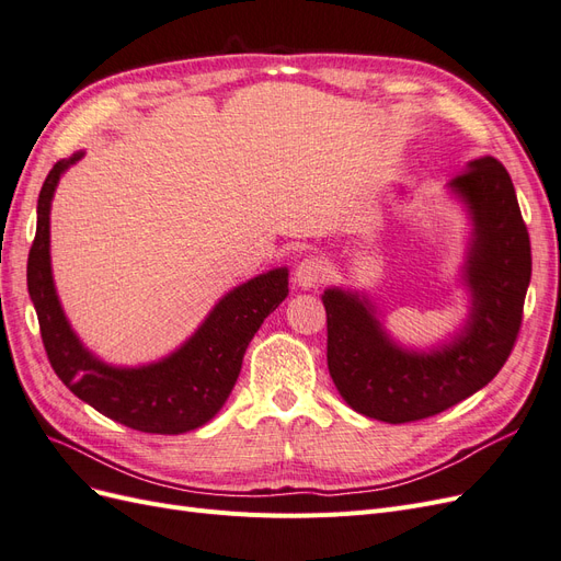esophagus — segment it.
Listing matches in <instances>:
<instances>
[{
    "label": "esophagus",
    "mask_w": 561,
    "mask_h": 561,
    "mask_svg": "<svg viewBox=\"0 0 561 561\" xmlns=\"http://www.w3.org/2000/svg\"><path fill=\"white\" fill-rule=\"evenodd\" d=\"M322 278H325V262L320 257H304L295 266V283L304 290H311Z\"/></svg>",
    "instance_id": "1"
}]
</instances>
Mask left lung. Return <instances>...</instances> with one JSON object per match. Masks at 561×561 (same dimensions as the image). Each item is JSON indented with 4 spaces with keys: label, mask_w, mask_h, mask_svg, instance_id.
I'll list each match as a JSON object with an SVG mask.
<instances>
[{
    "label": "left lung",
    "mask_w": 561,
    "mask_h": 561,
    "mask_svg": "<svg viewBox=\"0 0 561 561\" xmlns=\"http://www.w3.org/2000/svg\"><path fill=\"white\" fill-rule=\"evenodd\" d=\"M449 192L470 215L461 280L468 316L449 342L404 348L383 330L367 295L328 287L330 377L351 410L386 423H410L449 410L499 375L522 325L531 280V243L511 175L494 157L474 159Z\"/></svg>",
    "instance_id": "obj_1"
}]
</instances>
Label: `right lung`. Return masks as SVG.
<instances>
[{"mask_svg": "<svg viewBox=\"0 0 561 561\" xmlns=\"http://www.w3.org/2000/svg\"><path fill=\"white\" fill-rule=\"evenodd\" d=\"M77 151L58 161L37 201V233L27 257V293L39 318L50 367L72 393L107 419L140 433L180 435L201 428L227 402L243 355L264 318L287 297V268H271L219 299L186 342L165 358L116 367L100 360L72 330L50 271V201Z\"/></svg>", "mask_w": 561, "mask_h": 561, "instance_id": "1", "label": "right lung"}]
</instances>
